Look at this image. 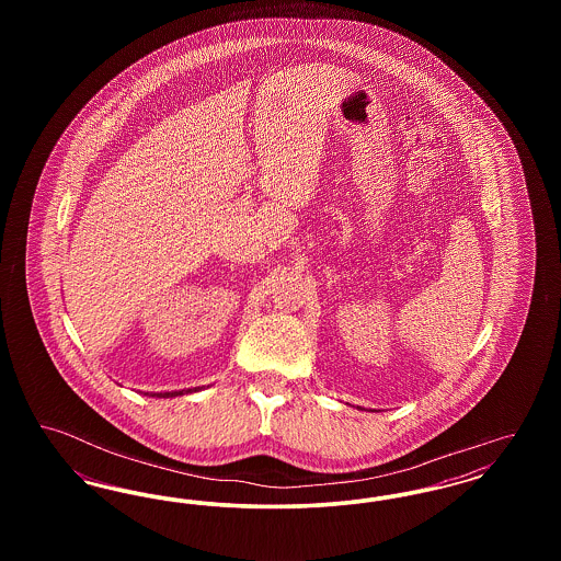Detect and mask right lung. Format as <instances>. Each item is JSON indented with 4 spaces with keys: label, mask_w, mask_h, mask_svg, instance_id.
<instances>
[{
    "label": "right lung",
    "mask_w": 561,
    "mask_h": 561,
    "mask_svg": "<svg viewBox=\"0 0 561 561\" xmlns=\"http://www.w3.org/2000/svg\"><path fill=\"white\" fill-rule=\"evenodd\" d=\"M202 387H193V389H181V391H163V393H145V396H149V398H179V396H185V393H191V391H199Z\"/></svg>",
    "instance_id": "1"
}]
</instances>
